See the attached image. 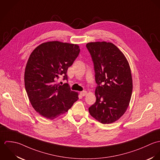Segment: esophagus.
<instances>
[{"label":"esophagus","instance_id":"1","mask_svg":"<svg viewBox=\"0 0 160 160\" xmlns=\"http://www.w3.org/2000/svg\"><path fill=\"white\" fill-rule=\"evenodd\" d=\"M80 95L82 96H85L87 95V92L86 91H83V92H81L80 93Z\"/></svg>","mask_w":160,"mask_h":160}]
</instances>
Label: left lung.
Returning a JSON list of instances; mask_svg holds the SVG:
<instances>
[{
    "mask_svg": "<svg viewBox=\"0 0 160 160\" xmlns=\"http://www.w3.org/2000/svg\"><path fill=\"white\" fill-rule=\"evenodd\" d=\"M94 65L96 102L88 108L90 115L102 124L118 120L126 111L132 92V79L128 61L111 42L86 45Z\"/></svg>",
    "mask_w": 160,
    "mask_h": 160,
    "instance_id": "obj_1",
    "label": "left lung"
}]
</instances>
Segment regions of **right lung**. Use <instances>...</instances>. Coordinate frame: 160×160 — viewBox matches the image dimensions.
Returning <instances> with one entry per match:
<instances>
[{"instance_id": "right-lung-1", "label": "right lung", "mask_w": 160, "mask_h": 160, "mask_svg": "<svg viewBox=\"0 0 160 160\" xmlns=\"http://www.w3.org/2000/svg\"><path fill=\"white\" fill-rule=\"evenodd\" d=\"M80 49L78 45L49 41L38 46L31 54L25 72V86L35 111L43 117L54 119L66 112L78 99L68 83H58L67 72Z\"/></svg>"}]
</instances>
